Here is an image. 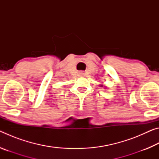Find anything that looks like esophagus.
<instances>
[{
    "label": "esophagus",
    "mask_w": 159,
    "mask_h": 159,
    "mask_svg": "<svg viewBox=\"0 0 159 159\" xmlns=\"http://www.w3.org/2000/svg\"><path fill=\"white\" fill-rule=\"evenodd\" d=\"M79 75H80V76H85V73L83 71H80L79 72Z\"/></svg>",
    "instance_id": "esophagus-1"
}]
</instances>
